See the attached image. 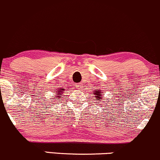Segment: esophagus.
Wrapping results in <instances>:
<instances>
[{
	"instance_id": "1",
	"label": "esophagus",
	"mask_w": 160,
	"mask_h": 160,
	"mask_svg": "<svg viewBox=\"0 0 160 160\" xmlns=\"http://www.w3.org/2000/svg\"><path fill=\"white\" fill-rule=\"evenodd\" d=\"M76 86L77 88H82V87H83V84L82 83H78V84H76Z\"/></svg>"
}]
</instances>
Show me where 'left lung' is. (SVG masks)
<instances>
[{
    "instance_id": "obj_1",
    "label": "left lung",
    "mask_w": 160,
    "mask_h": 160,
    "mask_svg": "<svg viewBox=\"0 0 160 160\" xmlns=\"http://www.w3.org/2000/svg\"><path fill=\"white\" fill-rule=\"evenodd\" d=\"M103 90H94L93 91V95H94V98H95V100H98V101H100V100H103V97L104 94H103Z\"/></svg>"
}]
</instances>
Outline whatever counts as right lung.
Returning <instances> with one entry per match:
<instances>
[{"mask_svg":"<svg viewBox=\"0 0 160 160\" xmlns=\"http://www.w3.org/2000/svg\"><path fill=\"white\" fill-rule=\"evenodd\" d=\"M64 91H65V89H64L63 88H59L58 90H57V95H56L57 98H60L61 96H62V94H63Z\"/></svg>","mask_w":160,"mask_h":160,"instance_id":"obj_1","label":"right lung"}]
</instances>
